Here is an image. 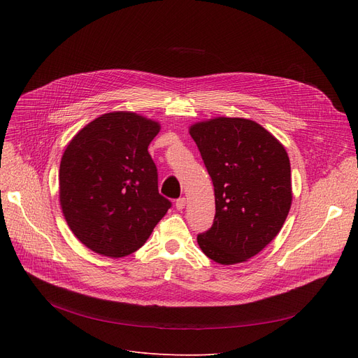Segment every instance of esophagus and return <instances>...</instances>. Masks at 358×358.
Listing matches in <instances>:
<instances>
[{"label": "esophagus", "instance_id": "obj_1", "mask_svg": "<svg viewBox=\"0 0 358 358\" xmlns=\"http://www.w3.org/2000/svg\"><path fill=\"white\" fill-rule=\"evenodd\" d=\"M176 208L177 210H182L185 208V199L184 197H180L177 201H176Z\"/></svg>", "mask_w": 358, "mask_h": 358}]
</instances>
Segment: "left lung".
Segmentation results:
<instances>
[{
  "mask_svg": "<svg viewBox=\"0 0 358 358\" xmlns=\"http://www.w3.org/2000/svg\"><path fill=\"white\" fill-rule=\"evenodd\" d=\"M215 187L212 228L201 251L223 266L248 261L277 236L292 206L285 146L254 120L216 117L190 127Z\"/></svg>",
  "mask_w": 358,
  "mask_h": 358,
  "instance_id": "obj_1",
  "label": "left lung"
}]
</instances>
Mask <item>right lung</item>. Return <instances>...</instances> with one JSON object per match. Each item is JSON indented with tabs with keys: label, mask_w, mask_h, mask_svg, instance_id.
<instances>
[{
	"label": "right lung",
	"mask_w": 358,
	"mask_h": 358,
	"mask_svg": "<svg viewBox=\"0 0 358 358\" xmlns=\"http://www.w3.org/2000/svg\"><path fill=\"white\" fill-rule=\"evenodd\" d=\"M158 122L113 111L83 127L59 166V200L68 227L85 247L120 258L138 251L171 208L158 192L148 146Z\"/></svg>",
	"instance_id": "right-lung-1"
}]
</instances>
